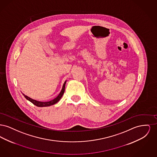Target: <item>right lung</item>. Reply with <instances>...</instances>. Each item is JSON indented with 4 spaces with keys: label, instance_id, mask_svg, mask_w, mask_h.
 Segmentation results:
<instances>
[{
    "label": "right lung",
    "instance_id": "obj_1",
    "mask_svg": "<svg viewBox=\"0 0 157 157\" xmlns=\"http://www.w3.org/2000/svg\"><path fill=\"white\" fill-rule=\"evenodd\" d=\"M66 82H67V81H65V83H64V84H63V87H62V90L60 91L59 95H58L57 97L56 98H55L54 99H53V100L51 101H49V102H40V101H37L34 100V99H32V98H30L28 97H27L26 95H25V94H23V95L25 97V98L26 99H28V101H29L30 102H31L33 104H34L35 105L37 106H39V107L49 106H51V105H53L56 104V103L59 101L60 99V98H62V95H63V93H64V92H65Z\"/></svg>",
    "mask_w": 157,
    "mask_h": 157
}]
</instances>
